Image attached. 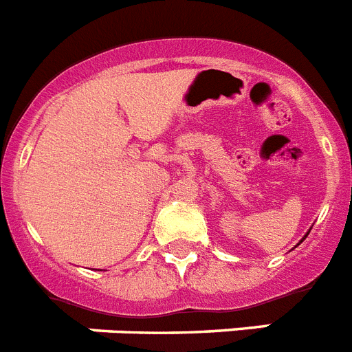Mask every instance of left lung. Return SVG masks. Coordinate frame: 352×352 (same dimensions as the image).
I'll use <instances>...</instances> for the list:
<instances>
[{"label":"left lung","instance_id":"obj_1","mask_svg":"<svg viewBox=\"0 0 352 352\" xmlns=\"http://www.w3.org/2000/svg\"><path fill=\"white\" fill-rule=\"evenodd\" d=\"M305 237H307V235H305ZM305 237H303V239H305Z\"/></svg>","mask_w":352,"mask_h":352}]
</instances>
